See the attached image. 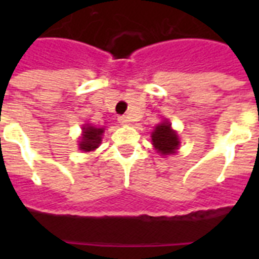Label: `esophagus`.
Here are the masks:
<instances>
[{
    "instance_id": "esophagus-1",
    "label": "esophagus",
    "mask_w": 259,
    "mask_h": 259,
    "mask_svg": "<svg viewBox=\"0 0 259 259\" xmlns=\"http://www.w3.org/2000/svg\"><path fill=\"white\" fill-rule=\"evenodd\" d=\"M118 122L121 123V125H129L130 119L126 115H121V117H118Z\"/></svg>"
}]
</instances>
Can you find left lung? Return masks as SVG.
I'll return each mask as SVG.
<instances>
[{"instance_id":"8db88e82","label":"left lung","mask_w":259,"mask_h":259,"mask_svg":"<svg viewBox=\"0 0 259 259\" xmlns=\"http://www.w3.org/2000/svg\"><path fill=\"white\" fill-rule=\"evenodd\" d=\"M152 142L154 149L161 156L175 154L180 146V140L175 130H172L169 122H162L156 126V129L152 133Z\"/></svg>"}]
</instances>
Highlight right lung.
Instances as JSON below:
<instances>
[{
	"label": "right lung",
	"instance_id": "add662e5",
	"mask_svg": "<svg viewBox=\"0 0 259 259\" xmlns=\"http://www.w3.org/2000/svg\"><path fill=\"white\" fill-rule=\"evenodd\" d=\"M105 129L103 127H94L91 125H86L83 127V134L79 141V149L83 152H91L99 146L102 141V134Z\"/></svg>",
	"mask_w": 259,
	"mask_h": 259
}]
</instances>
